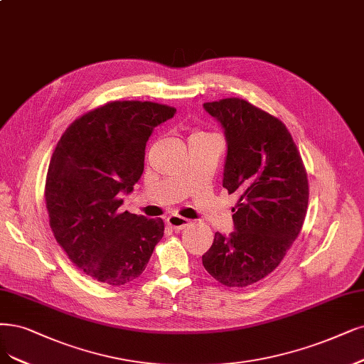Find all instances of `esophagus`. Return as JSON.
<instances>
[{
  "instance_id": "1",
  "label": "esophagus",
  "mask_w": 364,
  "mask_h": 364,
  "mask_svg": "<svg viewBox=\"0 0 364 364\" xmlns=\"http://www.w3.org/2000/svg\"><path fill=\"white\" fill-rule=\"evenodd\" d=\"M166 223L172 228V230H183V228L191 225V220L186 218H181V216H177V214H172V216H169L166 219Z\"/></svg>"
}]
</instances>
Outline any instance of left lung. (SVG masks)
Returning a JSON list of instances; mask_svg holds the SVG:
<instances>
[{
	"label": "left lung",
	"instance_id": "8db88e82",
	"mask_svg": "<svg viewBox=\"0 0 364 364\" xmlns=\"http://www.w3.org/2000/svg\"><path fill=\"white\" fill-rule=\"evenodd\" d=\"M204 107L225 129L223 187L240 199L232 208L235 231L214 234L203 264L222 285L245 288L270 274L299 237L309 204L307 172L274 115L238 97Z\"/></svg>",
	"mask_w": 364,
	"mask_h": 364
}]
</instances>
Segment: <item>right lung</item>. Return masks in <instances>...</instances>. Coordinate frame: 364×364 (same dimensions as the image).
Segmentation results:
<instances>
[{"label": "right lung", "instance_id": "1", "mask_svg": "<svg viewBox=\"0 0 364 364\" xmlns=\"http://www.w3.org/2000/svg\"><path fill=\"white\" fill-rule=\"evenodd\" d=\"M175 112L154 102H107L75 119L55 146L45 184L49 226L94 280L121 287L139 277L164 237V220L121 211L119 196L141 178L154 127Z\"/></svg>", "mask_w": 364, "mask_h": 364}]
</instances>
